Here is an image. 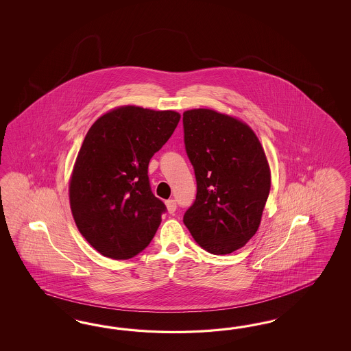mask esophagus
<instances>
[{
	"label": "esophagus",
	"instance_id": "34e87169",
	"mask_svg": "<svg viewBox=\"0 0 351 351\" xmlns=\"http://www.w3.org/2000/svg\"><path fill=\"white\" fill-rule=\"evenodd\" d=\"M166 207H167V211H169V213H175V211H176V201H175V199L166 201Z\"/></svg>",
	"mask_w": 351,
	"mask_h": 351
}]
</instances>
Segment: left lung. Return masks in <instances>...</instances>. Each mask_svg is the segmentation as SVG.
Masks as SVG:
<instances>
[{"mask_svg":"<svg viewBox=\"0 0 351 351\" xmlns=\"http://www.w3.org/2000/svg\"><path fill=\"white\" fill-rule=\"evenodd\" d=\"M197 197L184 215L194 241L213 255L232 254L255 235L270 191V169L255 132L213 109L182 114Z\"/></svg>","mask_w":351,"mask_h":351,"instance_id":"obj_1","label":"left lung"}]
</instances>
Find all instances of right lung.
Listing matches in <instances>:
<instances>
[{
  "instance_id": "obj_1",
  "label": "right lung",
  "mask_w": 351,
  "mask_h": 351,
  "mask_svg": "<svg viewBox=\"0 0 351 351\" xmlns=\"http://www.w3.org/2000/svg\"><path fill=\"white\" fill-rule=\"evenodd\" d=\"M180 121L173 110L116 108L86 134L69 182V202L80 233L99 254L128 260L157 232L165 203L150 189L149 160Z\"/></svg>"
}]
</instances>
